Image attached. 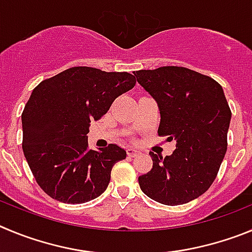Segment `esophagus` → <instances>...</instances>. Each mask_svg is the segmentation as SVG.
Instances as JSON below:
<instances>
[{
	"label": "esophagus",
	"mask_w": 252,
	"mask_h": 252,
	"mask_svg": "<svg viewBox=\"0 0 252 252\" xmlns=\"http://www.w3.org/2000/svg\"><path fill=\"white\" fill-rule=\"evenodd\" d=\"M139 153H140V152L138 151V149H135V148H128V149H126V154H128L129 157H135V156H138Z\"/></svg>",
	"instance_id": "34e87169"
}]
</instances>
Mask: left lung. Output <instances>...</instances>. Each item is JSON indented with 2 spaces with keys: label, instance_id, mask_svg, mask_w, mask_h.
<instances>
[{
  "label": "left lung",
  "instance_id": "8db88e82",
  "mask_svg": "<svg viewBox=\"0 0 252 252\" xmlns=\"http://www.w3.org/2000/svg\"><path fill=\"white\" fill-rule=\"evenodd\" d=\"M134 75L158 104V135L177 142L164 158L149 152L153 167L138 178L140 189L163 205L189 202L214 183L227 149L231 110L222 87L181 66L139 70Z\"/></svg>",
  "mask_w": 252,
  "mask_h": 252
}]
</instances>
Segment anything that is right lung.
I'll use <instances>...</instances> for the list:
<instances>
[{"instance_id":"obj_1","label":"right lung","mask_w":252,"mask_h":252,"mask_svg":"<svg viewBox=\"0 0 252 252\" xmlns=\"http://www.w3.org/2000/svg\"><path fill=\"white\" fill-rule=\"evenodd\" d=\"M129 72L75 66L41 81L22 112V149L37 185L51 198L84 203L110 182L113 165L126 159L117 144L99 151L88 147L92 122L135 85Z\"/></svg>"}]
</instances>
